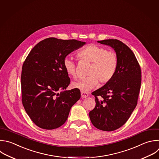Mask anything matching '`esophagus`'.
Wrapping results in <instances>:
<instances>
[{
	"mask_svg": "<svg viewBox=\"0 0 159 159\" xmlns=\"http://www.w3.org/2000/svg\"><path fill=\"white\" fill-rule=\"evenodd\" d=\"M89 96L88 93L85 92H81V97L82 98H86Z\"/></svg>",
	"mask_w": 159,
	"mask_h": 159,
	"instance_id": "obj_1",
	"label": "esophagus"
}]
</instances>
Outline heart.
Wrapping results in <instances>:
<instances>
[{
    "instance_id": "heart-1",
    "label": "heart",
    "mask_w": 159,
    "mask_h": 159,
    "mask_svg": "<svg viewBox=\"0 0 159 159\" xmlns=\"http://www.w3.org/2000/svg\"><path fill=\"white\" fill-rule=\"evenodd\" d=\"M77 57L91 63L87 75L72 84L74 88L82 92H88L95 88L98 82L105 84L114 77L117 67L118 57L114 52L108 51L105 47L95 44H90L77 52ZM63 67L68 75L75 77V63L72 59L66 57L63 60Z\"/></svg>"
}]
</instances>
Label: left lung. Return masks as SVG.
<instances>
[{"instance_id": "left-lung-1", "label": "left lung", "mask_w": 159, "mask_h": 159, "mask_svg": "<svg viewBox=\"0 0 159 159\" xmlns=\"http://www.w3.org/2000/svg\"><path fill=\"white\" fill-rule=\"evenodd\" d=\"M109 45L118 57V67L111 81L93 92L95 107L89 112L92 124L103 131H113L129 119L137 104L141 69L132 50L117 39L97 41Z\"/></svg>"}]
</instances>
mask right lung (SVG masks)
<instances>
[{
  "instance_id": "1",
  "label": "right lung",
  "mask_w": 159,
  "mask_h": 159,
  "mask_svg": "<svg viewBox=\"0 0 159 159\" xmlns=\"http://www.w3.org/2000/svg\"><path fill=\"white\" fill-rule=\"evenodd\" d=\"M85 42L54 37L39 42L22 66V102L32 122L40 128L57 129L67 120L72 105L80 98L79 89L66 90L70 82L64 59ZM62 89L60 93L58 91Z\"/></svg>"
}]
</instances>
